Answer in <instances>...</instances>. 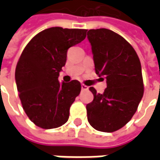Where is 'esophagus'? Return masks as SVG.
Instances as JSON below:
<instances>
[{
    "instance_id": "1",
    "label": "esophagus",
    "mask_w": 160,
    "mask_h": 160,
    "mask_svg": "<svg viewBox=\"0 0 160 160\" xmlns=\"http://www.w3.org/2000/svg\"><path fill=\"white\" fill-rule=\"evenodd\" d=\"M81 89H82V91H87L88 90V87L86 86V85H84V84H82L81 85Z\"/></svg>"
}]
</instances>
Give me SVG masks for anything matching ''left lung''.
I'll return each instance as SVG.
<instances>
[{
  "mask_svg": "<svg viewBox=\"0 0 160 160\" xmlns=\"http://www.w3.org/2000/svg\"><path fill=\"white\" fill-rule=\"evenodd\" d=\"M87 38L96 73L107 83L102 94L89 88L93 100L87 105V119L96 130L111 133L131 120L143 97L141 62L130 43L113 31L89 30Z\"/></svg>",
  "mask_w": 160,
  "mask_h": 160,
  "instance_id": "1",
  "label": "left lung"
}]
</instances>
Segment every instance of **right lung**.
Masks as SVG:
<instances>
[{"mask_svg":"<svg viewBox=\"0 0 160 160\" xmlns=\"http://www.w3.org/2000/svg\"><path fill=\"white\" fill-rule=\"evenodd\" d=\"M86 29L51 27L38 33L21 53L15 69L19 99L27 117L38 127H61L69 118V109L81 85L73 80L60 84L70 47L83 41Z\"/></svg>","mask_w":160,"mask_h":160,"instance_id":"add662e5","label":"right lung"}]
</instances>
